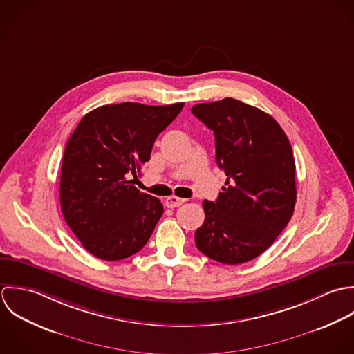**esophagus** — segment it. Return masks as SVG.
Listing matches in <instances>:
<instances>
[{"label": "esophagus", "instance_id": "obj_1", "mask_svg": "<svg viewBox=\"0 0 354 354\" xmlns=\"http://www.w3.org/2000/svg\"><path fill=\"white\" fill-rule=\"evenodd\" d=\"M183 203H185V198H179V197H175V196H171V197L165 198V207L171 208V209L180 207Z\"/></svg>", "mask_w": 354, "mask_h": 354}]
</instances>
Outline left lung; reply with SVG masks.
Segmentation results:
<instances>
[{
	"mask_svg": "<svg viewBox=\"0 0 354 354\" xmlns=\"http://www.w3.org/2000/svg\"><path fill=\"white\" fill-rule=\"evenodd\" d=\"M192 112L214 133L216 162L227 175L217 200L203 203L196 245L214 261L248 263L275 242L294 212L291 145L272 116L234 98L198 104Z\"/></svg>",
	"mask_w": 354,
	"mask_h": 354,
	"instance_id": "1",
	"label": "left lung"
}]
</instances>
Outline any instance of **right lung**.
<instances>
[{
  "label": "right lung",
  "instance_id": "right-lung-1",
  "mask_svg": "<svg viewBox=\"0 0 354 354\" xmlns=\"http://www.w3.org/2000/svg\"><path fill=\"white\" fill-rule=\"evenodd\" d=\"M183 105H104L76 126L63 157L60 204L72 232L93 256L123 260L149 241L162 204L129 178L137 179L156 138Z\"/></svg>",
  "mask_w": 354,
  "mask_h": 354
}]
</instances>
